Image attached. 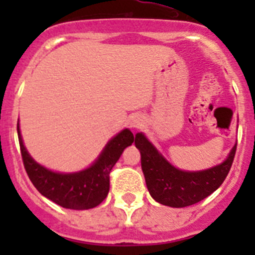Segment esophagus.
Returning <instances> with one entry per match:
<instances>
[{"label":"esophagus","instance_id":"34e87169","mask_svg":"<svg viewBox=\"0 0 255 255\" xmlns=\"http://www.w3.org/2000/svg\"><path fill=\"white\" fill-rule=\"evenodd\" d=\"M129 125L132 128H140L143 125V120L139 116H133L129 120Z\"/></svg>","mask_w":255,"mask_h":255}]
</instances>
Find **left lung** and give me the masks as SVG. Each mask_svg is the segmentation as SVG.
Returning <instances> with one entry per match:
<instances>
[{"label": "left lung", "instance_id": "1", "mask_svg": "<svg viewBox=\"0 0 255 255\" xmlns=\"http://www.w3.org/2000/svg\"><path fill=\"white\" fill-rule=\"evenodd\" d=\"M135 146L140 151L142 170L150 196L170 207H186L206 199L225 181L232 166L237 143L220 165L207 170L184 171L171 165L143 133L135 134Z\"/></svg>", "mask_w": 255, "mask_h": 255}]
</instances>
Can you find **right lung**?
Returning a JSON list of instances; mask_svg holds the SVG:
<instances>
[{"mask_svg":"<svg viewBox=\"0 0 255 255\" xmlns=\"http://www.w3.org/2000/svg\"><path fill=\"white\" fill-rule=\"evenodd\" d=\"M17 132L23 165L32 184L43 196L59 206L71 210L94 208L106 199L113 165L117 163L123 150L134 142L133 133L129 129H123L107 143L90 168L79 173L61 174L49 170L34 161L23 144L18 123Z\"/></svg>","mask_w":255,"mask_h":255,"instance_id":"right-lung-1","label":"right lung"}]
</instances>
